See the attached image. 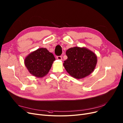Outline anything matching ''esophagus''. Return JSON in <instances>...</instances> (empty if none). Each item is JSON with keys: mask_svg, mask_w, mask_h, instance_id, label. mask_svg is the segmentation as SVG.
<instances>
[{"mask_svg": "<svg viewBox=\"0 0 123 123\" xmlns=\"http://www.w3.org/2000/svg\"><path fill=\"white\" fill-rule=\"evenodd\" d=\"M57 59L58 60H62V57L61 56H57Z\"/></svg>", "mask_w": 123, "mask_h": 123, "instance_id": "34e87169", "label": "esophagus"}]
</instances>
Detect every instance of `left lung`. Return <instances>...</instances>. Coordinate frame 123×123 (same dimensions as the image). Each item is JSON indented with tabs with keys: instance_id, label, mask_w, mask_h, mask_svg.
Returning <instances> with one entry per match:
<instances>
[{
	"instance_id": "obj_1",
	"label": "left lung",
	"mask_w": 123,
	"mask_h": 123,
	"mask_svg": "<svg viewBox=\"0 0 123 123\" xmlns=\"http://www.w3.org/2000/svg\"><path fill=\"white\" fill-rule=\"evenodd\" d=\"M68 57L63 66L73 77L81 79L88 76L94 70L97 63V56L86 48L75 47L66 52Z\"/></svg>"
}]
</instances>
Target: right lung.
Segmentation results:
<instances>
[{
  "label": "right lung",
  "mask_w": 123,
  "mask_h": 123,
  "mask_svg": "<svg viewBox=\"0 0 123 123\" xmlns=\"http://www.w3.org/2000/svg\"><path fill=\"white\" fill-rule=\"evenodd\" d=\"M55 60L52 53L46 48H39L25 57V64L31 74L42 78L48 73Z\"/></svg>",
  "instance_id": "add662e5"
}]
</instances>
